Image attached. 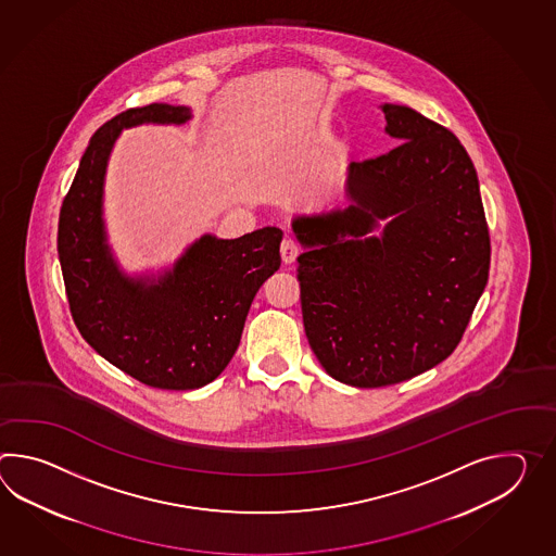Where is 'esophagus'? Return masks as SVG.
<instances>
[{
	"label": "esophagus",
	"instance_id": "esophagus-1",
	"mask_svg": "<svg viewBox=\"0 0 556 556\" xmlns=\"http://www.w3.org/2000/svg\"><path fill=\"white\" fill-rule=\"evenodd\" d=\"M296 257H299V248H296L295 241L291 237H285L283 243H281V260L285 265H293Z\"/></svg>",
	"mask_w": 556,
	"mask_h": 556
}]
</instances>
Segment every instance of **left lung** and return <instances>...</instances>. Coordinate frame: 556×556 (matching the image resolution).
Masks as SVG:
<instances>
[{"mask_svg":"<svg viewBox=\"0 0 556 556\" xmlns=\"http://www.w3.org/2000/svg\"><path fill=\"white\" fill-rule=\"evenodd\" d=\"M399 141L349 163L346 207L296 215L308 345L351 387L401 383L448 357L489 281L491 239L469 153L407 105H381Z\"/></svg>","mask_w":556,"mask_h":556,"instance_id":"obj_1","label":"left lung"}]
</instances>
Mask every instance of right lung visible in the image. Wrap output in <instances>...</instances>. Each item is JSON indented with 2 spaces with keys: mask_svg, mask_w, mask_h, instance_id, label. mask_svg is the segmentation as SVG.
I'll list each match as a JSON object with an SVG mask.
<instances>
[{
  "mask_svg": "<svg viewBox=\"0 0 556 556\" xmlns=\"http://www.w3.org/2000/svg\"><path fill=\"white\" fill-rule=\"evenodd\" d=\"M191 117L186 105L151 103L101 125L63 199L58 229L65 293L81 337L117 369L169 391L199 389L222 375L261 285L281 267L277 227L239 239L201 235L157 275H129L113 255L103 193L117 137L137 125H184Z\"/></svg>",
  "mask_w": 556,
  "mask_h": 556,
  "instance_id": "1",
  "label": "right lung"
}]
</instances>
